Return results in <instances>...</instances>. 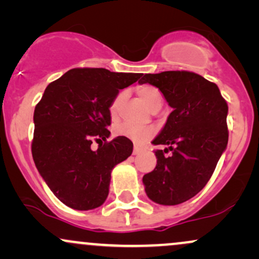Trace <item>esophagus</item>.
I'll return each instance as SVG.
<instances>
[{"label": "esophagus", "mask_w": 259, "mask_h": 259, "mask_svg": "<svg viewBox=\"0 0 259 259\" xmlns=\"http://www.w3.org/2000/svg\"><path fill=\"white\" fill-rule=\"evenodd\" d=\"M142 152V148L139 147V146H134V150H133V154H135V156H138Z\"/></svg>", "instance_id": "34e87169"}]
</instances>
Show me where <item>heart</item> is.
Returning a JSON list of instances; mask_svg holds the SVG:
<instances>
[{"label":"heart","instance_id":"obj_1","mask_svg":"<svg viewBox=\"0 0 259 259\" xmlns=\"http://www.w3.org/2000/svg\"><path fill=\"white\" fill-rule=\"evenodd\" d=\"M138 95L141 99L142 102L146 105L151 111H158L163 105V95L158 89L154 88L152 85H141L138 88ZM124 94L119 92L114 100L112 101L111 105V114L114 118L117 115L118 108H119L121 101H123ZM113 132L117 136L120 138H125L130 141L135 142V144H141V142L146 141L151 139L156 134V129L153 126H139L132 123H119L115 124Z\"/></svg>","mask_w":259,"mask_h":259}]
</instances>
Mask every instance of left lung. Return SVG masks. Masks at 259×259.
I'll list each match as a JSON object with an SVG mask.
<instances>
[{
	"label": "left lung",
	"instance_id": "1",
	"mask_svg": "<svg viewBox=\"0 0 259 259\" xmlns=\"http://www.w3.org/2000/svg\"><path fill=\"white\" fill-rule=\"evenodd\" d=\"M139 82L158 88L173 108L152 141L168 147L154 152L156 168L142 178L145 191L158 204L183 203L206 186L227 148V101L214 82L186 70L145 74Z\"/></svg>",
	"mask_w": 259,
	"mask_h": 259
}]
</instances>
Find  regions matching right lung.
<instances>
[{
    "instance_id": "obj_1",
    "label": "right lung",
    "mask_w": 259,
    "mask_h": 259,
    "mask_svg": "<svg viewBox=\"0 0 259 259\" xmlns=\"http://www.w3.org/2000/svg\"><path fill=\"white\" fill-rule=\"evenodd\" d=\"M141 78L105 68H74L52 81L35 107L32 158L38 173L65 206L100 207L109 192L112 169L133 153L125 138L111 135L112 101ZM92 141L99 144L91 150Z\"/></svg>"
}]
</instances>
